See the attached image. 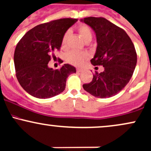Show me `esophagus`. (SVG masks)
<instances>
[{
  "label": "esophagus",
  "instance_id": "obj_1",
  "mask_svg": "<svg viewBox=\"0 0 151 151\" xmlns=\"http://www.w3.org/2000/svg\"><path fill=\"white\" fill-rule=\"evenodd\" d=\"M84 71L83 69H82V68H77V72H82Z\"/></svg>",
  "mask_w": 151,
  "mask_h": 151
}]
</instances>
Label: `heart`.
<instances>
[{
  "mask_svg": "<svg viewBox=\"0 0 151 151\" xmlns=\"http://www.w3.org/2000/svg\"><path fill=\"white\" fill-rule=\"evenodd\" d=\"M78 31L83 40L87 42L92 39V33L88 26L85 25H80L78 27ZM69 36V31H68L64 34L62 41V47H66L67 44L68 39ZM89 57V54L86 52H79L77 51H70L67 54V61L70 64L75 66H80L83 64L84 61Z\"/></svg>",
  "mask_w": 151,
  "mask_h": 151,
  "instance_id": "obj_1",
  "label": "heart"
}]
</instances>
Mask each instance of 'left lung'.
Returning a JSON list of instances; mask_svg holds the SVG:
<instances>
[{
    "label": "left lung",
    "mask_w": 151,
    "mask_h": 151,
    "mask_svg": "<svg viewBox=\"0 0 151 151\" xmlns=\"http://www.w3.org/2000/svg\"><path fill=\"white\" fill-rule=\"evenodd\" d=\"M96 34L97 49L90 60L93 65H102V72H95L92 81L83 88L98 98H109L120 92L131 79L137 64L135 46L127 33L105 18L80 19Z\"/></svg>",
    "instance_id": "1"
}]
</instances>
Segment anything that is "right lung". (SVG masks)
Listing matches in <instances>:
<instances>
[{
	"mask_svg": "<svg viewBox=\"0 0 151 151\" xmlns=\"http://www.w3.org/2000/svg\"><path fill=\"white\" fill-rule=\"evenodd\" d=\"M77 21L62 19L42 24L29 30L16 46L14 65L20 85L27 93L39 99H47L65 89L68 76L76 68L64 64L60 69L48 66L51 55L60 49L64 34Z\"/></svg>",
	"mask_w": 151,
	"mask_h": 151,
	"instance_id": "add662e5",
	"label": "right lung"
}]
</instances>
